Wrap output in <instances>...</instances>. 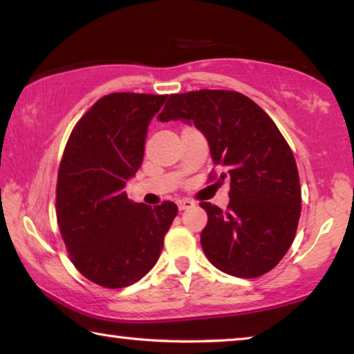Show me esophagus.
Masks as SVG:
<instances>
[{
  "label": "esophagus",
  "mask_w": 354,
  "mask_h": 354,
  "mask_svg": "<svg viewBox=\"0 0 354 354\" xmlns=\"http://www.w3.org/2000/svg\"><path fill=\"white\" fill-rule=\"evenodd\" d=\"M176 205L179 207V211H184V209H189V207H194L195 203L189 200V198H183V200H178Z\"/></svg>",
  "instance_id": "1"
}]
</instances>
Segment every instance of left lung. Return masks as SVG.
Listing matches in <instances>:
<instances>
[{"label":"left lung","mask_w":354,"mask_h":354,"mask_svg":"<svg viewBox=\"0 0 354 354\" xmlns=\"http://www.w3.org/2000/svg\"><path fill=\"white\" fill-rule=\"evenodd\" d=\"M158 120L195 124L212 162L226 171L220 179L230 178L226 211L200 203L207 259L237 278L270 272L290 248L301 214L295 158L273 120L242 93L207 88L170 95Z\"/></svg>","instance_id":"8db88e82"}]
</instances>
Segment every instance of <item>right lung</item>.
<instances>
[{
	"instance_id": "obj_1",
	"label": "right lung",
	"mask_w": 354,
	"mask_h": 354,
	"mask_svg": "<svg viewBox=\"0 0 354 354\" xmlns=\"http://www.w3.org/2000/svg\"><path fill=\"white\" fill-rule=\"evenodd\" d=\"M169 95L111 93L76 123L57 173L59 231L75 267L92 283L120 289L158 262L178 206H147L124 185L140 169L148 124Z\"/></svg>"
}]
</instances>
